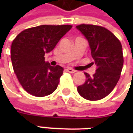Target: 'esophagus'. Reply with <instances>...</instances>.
<instances>
[{
	"mask_svg": "<svg viewBox=\"0 0 133 133\" xmlns=\"http://www.w3.org/2000/svg\"><path fill=\"white\" fill-rule=\"evenodd\" d=\"M66 71H67L68 72H69V73H74V72H75V70L73 69H71V68H67V69H66Z\"/></svg>",
	"mask_w": 133,
	"mask_h": 133,
	"instance_id": "1",
	"label": "esophagus"
}]
</instances>
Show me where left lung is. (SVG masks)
<instances>
[{"label": "left lung", "mask_w": 133, "mask_h": 133, "mask_svg": "<svg viewBox=\"0 0 133 133\" xmlns=\"http://www.w3.org/2000/svg\"><path fill=\"white\" fill-rule=\"evenodd\" d=\"M89 43L97 69L93 76L85 72L84 84L78 87L81 96L89 101L105 98L115 88L120 78L124 58L119 40L104 27L81 24L76 26Z\"/></svg>", "instance_id": "1"}]
</instances>
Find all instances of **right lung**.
<instances>
[{
  "instance_id": "right-lung-1",
  "label": "right lung",
  "mask_w": 133,
  "mask_h": 133,
  "mask_svg": "<svg viewBox=\"0 0 133 133\" xmlns=\"http://www.w3.org/2000/svg\"><path fill=\"white\" fill-rule=\"evenodd\" d=\"M71 25H41L18 34L11 46V60L20 84L28 93L44 97L57 89L64 69L45 62L50 52Z\"/></svg>"
}]
</instances>
